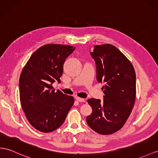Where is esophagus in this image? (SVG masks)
Listing matches in <instances>:
<instances>
[{"mask_svg": "<svg viewBox=\"0 0 158 158\" xmlns=\"http://www.w3.org/2000/svg\"><path fill=\"white\" fill-rule=\"evenodd\" d=\"M75 99L79 102H85V99L83 98H79V97H77Z\"/></svg>", "mask_w": 158, "mask_h": 158, "instance_id": "obj_1", "label": "esophagus"}]
</instances>
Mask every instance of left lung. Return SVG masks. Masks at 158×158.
<instances>
[{
	"instance_id": "left-lung-1",
	"label": "left lung",
	"mask_w": 158,
	"mask_h": 158,
	"mask_svg": "<svg viewBox=\"0 0 158 158\" xmlns=\"http://www.w3.org/2000/svg\"><path fill=\"white\" fill-rule=\"evenodd\" d=\"M97 67V80L105 83L103 101L89 99L92 113L86 118L93 130L112 134L122 127L130 115L136 96L135 69L129 60L111 44L94 47L91 52Z\"/></svg>"
}]
</instances>
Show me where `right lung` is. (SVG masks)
<instances>
[{
  "label": "right lung",
  "instance_id": "add662e5",
  "mask_svg": "<svg viewBox=\"0 0 158 158\" xmlns=\"http://www.w3.org/2000/svg\"><path fill=\"white\" fill-rule=\"evenodd\" d=\"M75 47L48 44L39 48L23 67L19 79L20 101L30 124L38 131H55L66 119L73 97L52 87L60 81L63 64Z\"/></svg>",
  "mask_w": 158,
  "mask_h": 158
}]
</instances>
